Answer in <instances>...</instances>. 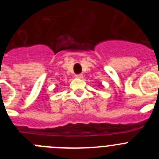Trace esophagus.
Wrapping results in <instances>:
<instances>
[{
	"instance_id": "1",
	"label": "esophagus",
	"mask_w": 159,
	"mask_h": 159,
	"mask_svg": "<svg viewBox=\"0 0 159 159\" xmlns=\"http://www.w3.org/2000/svg\"><path fill=\"white\" fill-rule=\"evenodd\" d=\"M75 77L78 79H83L84 78V75L82 74H78V75H75Z\"/></svg>"
}]
</instances>
